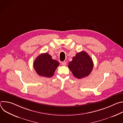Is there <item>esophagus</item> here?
<instances>
[{
	"mask_svg": "<svg viewBox=\"0 0 123 123\" xmlns=\"http://www.w3.org/2000/svg\"><path fill=\"white\" fill-rule=\"evenodd\" d=\"M60 63H61V64L62 65H64V66H65V65H66V62H65V61H62V62H60Z\"/></svg>",
	"mask_w": 123,
	"mask_h": 123,
	"instance_id": "1",
	"label": "esophagus"
}]
</instances>
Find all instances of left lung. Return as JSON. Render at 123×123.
Instances as JSON below:
<instances>
[{"instance_id":"left-lung-1","label":"left lung","mask_w":123,"mask_h":123,"mask_svg":"<svg viewBox=\"0 0 123 123\" xmlns=\"http://www.w3.org/2000/svg\"><path fill=\"white\" fill-rule=\"evenodd\" d=\"M68 67L78 79L88 76L92 71L93 63L92 59L86 52L82 51L77 53L68 64Z\"/></svg>"}]
</instances>
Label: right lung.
Wrapping results in <instances>:
<instances>
[{
    "label": "right lung",
    "mask_w": 123,
    "mask_h": 123,
    "mask_svg": "<svg viewBox=\"0 0 123 123\" xmlns=\"http://www.w3.org/2000/svg\"><path fill=\"white\" fill-rule=\"evenodd\" d=\"M59 65V62L52 59L48 53L40 55L33 62V68L37 73L39 76L46 77L53 76Z\"/></svg>",
    "instance_id": "right-lung-1"
}]
</instances>
